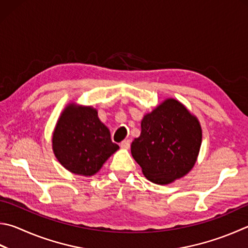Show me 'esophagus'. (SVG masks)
<instances>
[{
  "label": "esophagus",
  "instance_id": "esophagus-1",
  "mask_svg": "<svg viewBox=\"0 0 248 248\" xmlns=\"http://www.w3.org/2000/svg\"><path fill=\"white\" fill-rule=\"evenodd\" d=\"M130 144H131L130 140H124V141L120 143V146L123 148H125V150H128V148L130 147Z\"/></svg>",
  "mask_w": 248,
  "mask_h": 248
}]
</instances>
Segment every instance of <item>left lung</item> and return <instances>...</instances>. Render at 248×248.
I'll return each mask as SVG.
<instances>
[{"instance_id":"8db88e82","label":"left lung","mask_w":248,"mask_h":248,"mask_svg":"<svg viewBox=\"0 0 248 248\" xmlns=\"http://www.w3.org/2000/svg\"><path fill=\"white\" fill-rule=\"evenodd\" d=\"M141 128V136L131 144V153L150 181L168 184L193 168L200 152L202 129L196 117L181 103L166 100L144 116Z\"/></svg>"}]
</instances>
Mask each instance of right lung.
Instances as JSON below:
<instances>
[{"instance_id":"obj_1","label":"right lung","mask_w":248,"mask_h":248,"mask_svg":"<svg viewBox=\"0 0 248 248\" xmlns=\"http://www.w3.org/2000/svg\"><path fill=\"white\" fill-rule=\"evenodd\" d=\"M119 146L92 107L69 105L53 133V151L58 161L76 174L92 175Z\"/></svg>"}]
</instances>
